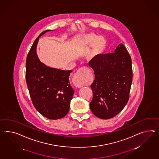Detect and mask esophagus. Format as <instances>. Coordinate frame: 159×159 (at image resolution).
Returning a JSON list of instances; mask_svg holds the SVG:
<instances>
[{"mask_svg": "<svg viewBox=\"0 0 159 159\" xmlns=\"http://www.w3.org/2000/svg\"><path fill=\"white\" fill-rule=\"evenodd\" d=\"M89 70L86 67H81L74 75L73 83L75 87L80 88L83 86V80L86 77Z\"/></svg>", "mask_w": 159, "mask_h": 159, "instance_id": "obj_1", "label": "esophagus"}]
</instances>
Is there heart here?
I'll return each mask as SVG.
<instances>
[{
  "label": "heart",
  "mask_w": 159,
  "mask_h": 159,
  "mask_svg": "<svg viewBox=\"0 0 159 159\" xmlns=\"http://www.w3.org/2000/svg\"><path fill=\"white\" fill-rule=\"evenodd\" d=\"M78 46L80 48L93 47L88 55L89 61H96L105 52L107 47V41L103 37H99L93 33L82 34L78 37Z\"/></svg>",
  "instance_id": "b5f03b06"
}]
</instances>
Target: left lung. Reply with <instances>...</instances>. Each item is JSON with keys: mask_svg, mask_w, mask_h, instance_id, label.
I'll use <instances>...</instances> for the list:
<instances>
[{"mask_svg": "<svg viewBox=\"0 0 159 159\" xmlns=\"http://www.w3.org/2000/svg\"><path fill=\"white\" fill-rule=\"evenodd\" d=\"M89 65L95 74L90 109L99 118H111L123 110L129 98L133 78L130 56L120 43L114 53L90 61Z\"/></svg>", "mask_w": 159, "mask_h": 159, "instance_id": "1", "label": "left lung"}]
</instances>
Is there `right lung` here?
<instances>
[{"label":"right lung","mask_w":159,"mask_h":159,"mask_svg":"<svg viewBox=\"0 0 159 159\" xmlns=\"http://www.w3.org/2000/svg\"><path fill=\"white\" fill-rule=\"evenodd\" d=\"M35 39L27 54L26 80L33 104L43 116L50 120L62 118L69 112L74 91L70 83L72 70H58L41 62L37 54L39 38Z\"/></svg>","instance_id":"obj_1"}]
</instances>
